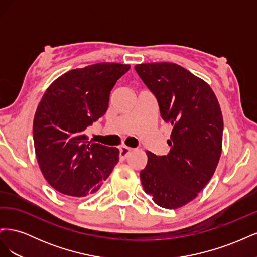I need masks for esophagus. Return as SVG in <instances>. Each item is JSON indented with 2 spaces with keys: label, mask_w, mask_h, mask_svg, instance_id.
Returning a JSON list of instances; mask_svg holds the SVG:
<instances>
[{
  "label": "esophagus",
  "mask_w": 257,
  "mask_h": 257,
  "mask_svg": "<svg viewBox=\"0 0 257 257\" xmlns=\"http://www.w3.org/2000/svg\"><path fill=\"white\" fill-rule=\"evenodd\" d=\"M133 150L132 148H128L126 146H122L120 148V159L121 160H125L127 155L131 153V151Z\"/></svg>",
  "instance_id": "1"
}]
</instances>
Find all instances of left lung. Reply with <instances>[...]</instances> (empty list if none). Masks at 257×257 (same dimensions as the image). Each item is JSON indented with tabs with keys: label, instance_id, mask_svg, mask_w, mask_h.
Returning <instances> with one entry per match:
<instances>
[{
	"label": "left lung",
	"instance_id": "8db88e82",
	"mask_svg": "<svg viewBox=\"0 0 257 257\" xmlns=\"http://www.w3.org/2000/svg\"><path fill=\"white\" fill-rule=\"evenodd\" d=\"M135 69L157 97L162 119L173 125L167 155L146 152L143 188L158 206L180 208L197 197L219 164L221 107L210 85L180 65L160 62L137 64Z\"/></svg>",
	"mask_w": 257,
	"mask_h": 257
}]
</instances>
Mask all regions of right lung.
Listing matches in <instances>:
<instances>
[{
  "label": "right lung",
  "instance_id": "right-lung-1",
  "mask_svg": "<svg viewBox=\"0 0 257 257\" xmlns=\"http://www.w3.org/2000/svg\"><path fill=\"white\" fill-rule=\"evenodd\" d=\"M130 67L103 62L72 69L45 91L33 121L34 149L44 178L59 193H95L118 163V148L89 141L84 130L105 114L111 89Z\"/></svg>",
  "mask_w": 257,
  "mask_h": 257
}]
</instances>
